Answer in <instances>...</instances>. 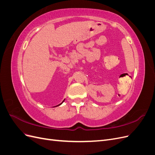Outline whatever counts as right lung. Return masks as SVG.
Returning <instances> with one entry per match:
<instances>
[{
    "label": "right lung",
    "mask_w": 155,
    "mask_h": 155,
    "mask_svg": "<svg viewBox=\"0 0 155 155\" xmlns=\"http://www.w3.org/2000/svg\"><path fill=\"white\" fill-rule=\"evenodd\" d=\"M64 100H65V99H64V100H63V101H62V103H61V104H59V105H56V106H55V107H58V106H59V105H61V104H63V102H64Z\"/></svg>",
    "instance_id": "right-lung-1"
}]
</instances>
